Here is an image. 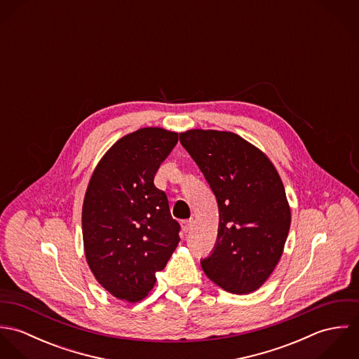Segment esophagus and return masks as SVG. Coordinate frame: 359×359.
<instances>
[{
	"label": "esophagus",
	"mask_w": 359,
	"mask_h": 359,
	"mask_svg": "<svg viewBox=\"0 0 359 359\" xmlns=\"http://www.w3.org/2000/svg\"><path fill=\"white\" fill-rule=\"evenodd\" d=\"M181 226H182V231L187 233V232H189L191 229H192V226H194V219H185V221H182L181 222Z\"/></svg>",
	"instance_id": "obj_1"
}]
</instances>
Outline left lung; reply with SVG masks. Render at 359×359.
<instances>
[{"mask_svg":"<svg viewBox=\"0 0 359 359\" xmlns=\"http://www.w3.org/2000/svg\"><path fill=\"white\" fill-rule=\"evenodd\" d=\"M180 142L215 195L219 224L211 255L201 259L205 275L235 294L257 290L283 253L290 207L269 158L233 133L191 130Z\"/></svg>","mask_w":359,"mask_h":359,"instance_id":"8db88e82","label":"left lung"}]
</instances>
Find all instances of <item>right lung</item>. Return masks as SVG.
<instances>
[{"label": "right lung", "mask_w": 359, "mask_h": 359, "mask_svg": "<svg viewBox=\"0 0 359 359\" xmlns=\"http://www.w3.org/2000/svg\"><path fill=\"white\" fill-rule=\"evenodd\" d=\"M177 142V133L157 127L128 134L106 152L88 184L83 205L87 262L120 300H142L178 246L181 226L154 184Z\"/></svg>", "instance_id": "1"}]
</instances>
